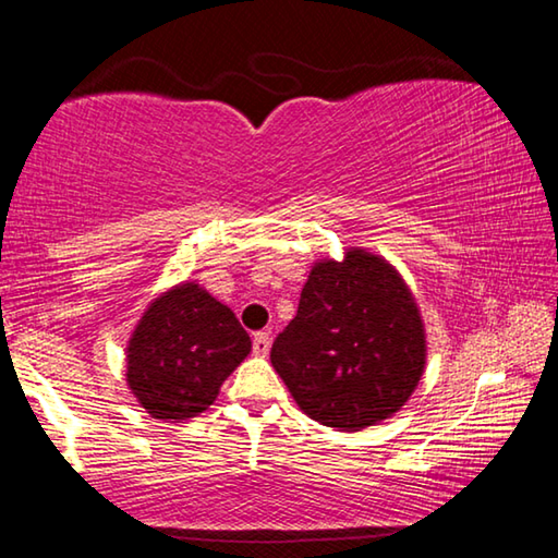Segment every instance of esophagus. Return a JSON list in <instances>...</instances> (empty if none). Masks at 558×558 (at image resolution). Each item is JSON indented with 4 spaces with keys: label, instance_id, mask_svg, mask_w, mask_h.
I'll return each instance as SVG.
<instances>
[{
    "label": "esophagus",
    "instance_id": "obj_1",
    "mask_svg": "<svg viewBox=\"0 0 558 558\" xmlns=\"http://www.w3.org/2000/svg\"><path fill=\"white\" fill-rule=\"evenodd\" d=\"M253 352L258 356H266L270 352V332H258L253 337Z\"/></svg>",
    "mask_w": 558,
    "mask_h": 558
}]
</instances>
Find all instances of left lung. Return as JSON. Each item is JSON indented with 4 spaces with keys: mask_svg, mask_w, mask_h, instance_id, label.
Listing matches in <instances>:
<instances>
[{
    "mask_svg": "<svg viewBox=\"0 0 558 558\" xmlns=\"http://www.w3.org/2000/svg\"><path fill=\"white\" fill-rule=\"evenodd\" d=\"M421 307L379 253L344 248L313 263L298 315L276 337L272 369L302 413L356 433L399 413L426 372Z\"/></svg>",
    "mask_w": 558,
    "mask_h": 558,
    "instance_id": "8db88e82",
    "label": "left lung"
}]
</instances>
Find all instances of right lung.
<instances>
[{"mask_svg": "<svg viewBox=\"0 0 558 558\" xmlns=\"http://www.w3.org/2000/svg\"><path fill=\"white\" fill-rule=\"evenodd\" d=\"M251 354L233 310L196 280L149 302L128 339L125 381L157 421L184 423L216 401L221 384Z\"/></svg>", "mask_w": 558, "mask_h": 558, "instance_id": "right-lung-1", "label": "right lung"}]
</instances>
